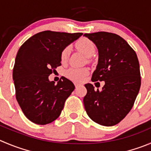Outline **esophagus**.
Returning <instances> with one entry per match:
<instances>
[{
    "instance_id": "1",
    "label": "esophagus",
    "mask_w": 151,
    "mask_h": 151,
    "mask_svg": "<svg viewBox=\"0 0 151 151\" xmlns=\"http://www.w3.org/2000/svg\"><path fill=\"white\" fill-rule=\"evenodd\" d=\"M75 86H76V87H78V86H80V84H78V83H75Z\"/></svg>"
}]
</instances>
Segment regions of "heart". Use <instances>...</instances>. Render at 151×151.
Instances as JSON below:
<instances>
[{
  "instance_id": "b5f03b06",
  "label": "heart",
  "mask_w": 151,
  "mask_h": 151,
  "mask_svg": "<svg viewBox=\"0 0 151 151\" xmlns=\"http://www.w3.org/2000/svg\"><path fill=\"white\" fill-rule=\"evenodd\" d=\"M76 47L82 52L87 57H91L95 53L96 47L94 44L87 38H81L76 44ZM70 53V47H67L61 51V60L64 62L67 60ZM89 70L87 68H78V67H71L66 71V76L70 79L76 81H81L83 78L87 76Z\"/></svg>"
}]
</instances>
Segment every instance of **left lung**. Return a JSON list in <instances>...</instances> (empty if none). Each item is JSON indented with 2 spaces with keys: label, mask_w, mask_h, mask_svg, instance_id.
<instances>
[{
  "label": "left lung",
  "mask_w": 151,
  "mask_h": 151,
  "mask_svg": "<svg viewBox=\"0 0 151 151\" xmlns=\"http://www.w3.org/2000/svg\"><path fill=\"white\" fill-rule=\"evenodd\" d=\"M99 51V61L92 81H104L101 91L86 84L84 108L89 117L103 126L119 123L133 107L141 86L137 55L127 41L116 34L85 33ZM99 83V82H97Z\"/></svg>",
  "instance_id": "left-lung-1"
}]
</instances>
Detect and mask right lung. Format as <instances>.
<instances>
[{
  "label": "right lung",
  "instance_id": "1",
  "mask_svg": "<svg viewBox=\"0 0 151 151\" xmlns=\"http://www.w3.org/2000/svg\"><path fill=\"white\" fill-rule=\"evenodd\" d=\"M82 35L47 30L30 37L20 47L12 76L17 101L32 122L50 124L61 114L75 86L64 76L55 84L49 76L61 66V51Z\"/></svg>",
  "mask_w": 151,
  "mask_h": 151
}]
</instances>
